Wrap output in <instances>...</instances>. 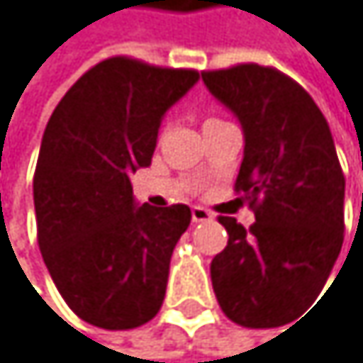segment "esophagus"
<instances>
[{
    "label": "esophagus",
    "mask_w": 363,
    "mask_h": 363,
    "mask_svg": "<svg viewBox=\"0 0 363 363\" xmlns=\"http://www.w3.org/2000/svg\"><path fill=\"white\" fill-rule=\"evenodd\" d=\"M191 219H194V223L211 221V219H213V213L206 211V208H202V206H194V208H191Z\"/></svg>",
    "instance_id": "34e87169"
}]
</instances>
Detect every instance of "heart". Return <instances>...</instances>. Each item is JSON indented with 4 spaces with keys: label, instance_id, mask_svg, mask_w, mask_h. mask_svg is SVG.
I'll use <instances>...</instances> for the list:
<instances>
[{
    "label": "heart",
    "instance_id": "heart-1",
    "mask_svg": "<svg viewBox=\"0 0 363 363\" xmlns=\"http://www.w3.org/2000/svg\"><path fill=\"white\" fill-rule=\"evenodd\" d=\"M213 120H217V118H208V120H206V122H213Z\"/></svg>",
    "mask_w": 363,
    "mask_h": 363
}]
</instances>
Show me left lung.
Segmentation results:
<instances>
[{"instance_id":"8db88e82","label":"left lung","mask_w":363,"mask_h":363,"mask_svg":"<svg viewBox=\"0 0 363 363\" xmlns=\"http://www.w3.org/2000/svg\"><path fill=\"white\" fill-rule=\"evenodd\" d=\"M211 94L235 111L245 152L235 183L256 215L245 230L219 215L228 245L211 262L223 314L264 329L316 299L345 241V174L312 96L273 66L204 70Z\"/></svg>"}]
</instances>
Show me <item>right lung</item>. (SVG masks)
Segmentation results:
<instances>
[{"mask_svg": "<svg viewBox=\"0 0 363 363\" xmlns=\"http://www.w3.org/2000/svg\"><path fill=\"white\" fill-rule=\"evenodd\" d=\"M200 72L116 55L84 72L45 128L34 172L38 247L68 308L101 329H135L161 310L187 204H133L163 113Z\"/></svg>", "mask_w": 363, "mask_h": 363, "instance_id": "add662e5", "label": "right lung"}]
</instances>
